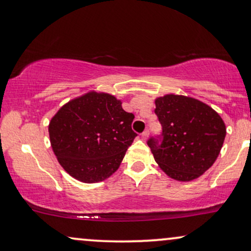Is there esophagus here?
<instances>
[{
	"label": "esophagus",
	"mask_w": 251,
	"mask_h": 251,
	"mask_svg": "<svg viewBox=\"0 0 251 251\" xmlns=\"http://www.w3.org/2000/svg\"><path fill=\"white\" fill-rule=\"evenodd\" d=\"M148 135H149V131H148V129H146L145 132H142V133H141V138H142V140H147Z\"/></svg>",
	"instance_id": "34e87169"
}]
</instances>
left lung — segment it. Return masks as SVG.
Segmentation results:
<instances>
[{
	"mask_svg": "<svg viewBox=\"0 0 251 251\" xmlns=\"http://www.w3.org/2000/svg\"><path fill=\"white\" fill-rule=\"evenodd\" d=\"M162 140L149 139L158 167L170 178L190 182L210 169L223 148L226 125L207 104L196 98L168 94L155 100Z\"/></svg>",
	"mask_w": 251,
	"mask_h": 251,
	"instance_id": "obj_1",
	"label": "left lung"
}]
</instances>
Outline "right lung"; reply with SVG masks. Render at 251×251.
<instances>
[{
  "label": "right lung",
  "instance_id": "obj_1",
  "mask_svg": "<svg viewBox=\"0 0 251 251\" xmlns=\"http://www.w3.org/2000/svg\"><path fill=\"white\" fill-rule=\"evenodd\" d=\"M133 119L113 95L89 91L62 105L50 119V146L75 179L102 182L118 170L136 136Z\"/></svg>",
  "mask_w": 251,
  "mask_h": 251
}]
</instances>
